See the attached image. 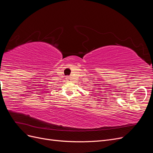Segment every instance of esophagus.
I'll return each instance as SVG.
<instances>
[{"instance_id": "1", "label": "esophagus", "mask_w": 153, "mask_h": 153, "mask_svg": "<svg viewBox=\"0 0 153 153\" xmlns=\"http://www.w3.org/2000/svg\"><path fill=\"white\" fill-rule=\"evenodd\" d=\"M66 81H68V82H69V81H71V79H70V78H69V77H66Z\"/></svg>"}]
</instances>
